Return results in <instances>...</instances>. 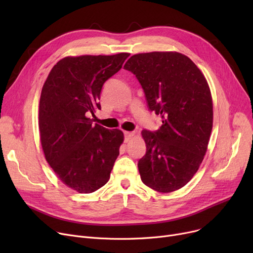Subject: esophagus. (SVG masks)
Segmentation results:
<instances>
[{
	"instance_id": "obj_1",
	"label": "esophagus",
	"mask_w": 253,
	"mask_h": 253,
	"mask_svg": "<svg viewBox=\"0 0 253 253\" xmlns=\"http://www.w3.org/2000/svg\"><path fill=\"white\" fill-rule=\"evenodd\" d=\"M124 135H125V141H126V142H128V141L131 139V137L134 135V133H133V132L124 131Z\"/></svg>"
}]
</instances>
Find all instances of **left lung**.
<instances>
[{"mask_svg":"<svg viewBox=\"0 0 253 253\" xmlns=\"http://www.w3.org/2000/svg\"><path fill=\"white\" fill-rule=\"evenodd\" d=\"M124 69L135 75L148 108L162 119L156 131L142 130L147 153L139 159L142 182L160 193L187 184L202 163L213 123V105L204 75L178 52L131 56Z\"/></svg>","mask_w":253,"mask_h":253,"instance_id":"8db88e82","label":"left lung"}]
</instances>
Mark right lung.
Masks as SVG:
<instances>
[{
    "instance_id": "add662e5",
    "label": "right lung",
    "mask_w": 253,
    "mask_h": 253,
    "mask_svg": "<svg viewBox=\"0 0 253 253\" xmlns=\"http://www.w3.org/2000/svg\"><path fill=\"white\" fill-rule=\"evenodd\" d=\"M130 54L68 56L53 66L39 105V128L48 164L69 188L82 194L109 181L123 142L119 129L93 125L88 116L100 110L106 80Z\"/></svg>"
}]
</instances>
